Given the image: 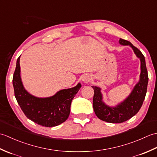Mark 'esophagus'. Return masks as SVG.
<instances>
[{
  "mask_svg": "<svg viewBox=\"0 0 157 157\" xmlns=\"http://www.w3.org/2000/svg\"><path fill=\"white\" fill-rule=\"evenodd\" d=\"M91 80V78L90 76L88 75H84V76H83L82 78V81L84 82V83H88V82H90Z\"/></svg>",
  "mask_w": 157,
  "mask_h": 157,
  "instance_id": "obj_1",
  "label": "esophagus"
}]
</instances>
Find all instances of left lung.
<instances>
[{
	"instance_id": "1",
	"label": "left lung",
	"mask_w": 157,
	"mask_h": 157,
	"mask_svg": "<svg viewBox=\"0 0 157 157\" xmlns=\"http://www.w3.org/2000/svg\"><path fill=\"white\" fill-rule=\"evenodd\" d=\"M119 43L122 45H129L134 50L136 56L140 59L141 74L140 82L136 85L131 94L116 107H109L106 106L102 101L101 89L96 86H92L94 90L93 97V108L96 115L102 121L112 123H119L126 121L139 111L145 98L148 82V75L145 58L141 51L126 40L121 38L119 40Z\"/></svg>"
}]
</instances>
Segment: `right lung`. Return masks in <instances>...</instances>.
I'll use <instances>...</instances> for the list:
<instances>
[{
  "instance_id": "1",
  "label": "right lung",
  "mask_w": 157,
  "mask_h": 157,
  "mask_svg": "<svg viewBox=\"0 0 157 157\" xmlns=\"http://www.w3.org/2000/svg\"><path fill=\"white\" fill-rule=\"evenodd\" d=\"M20 56L17 59L13 78L15 96L23 113L38 125L44 127L57 126L67 119L73 98L81 88L62 90L49 98H39L29 94L23 88L20 77Z\"/></svg>"
}]
</instances>
